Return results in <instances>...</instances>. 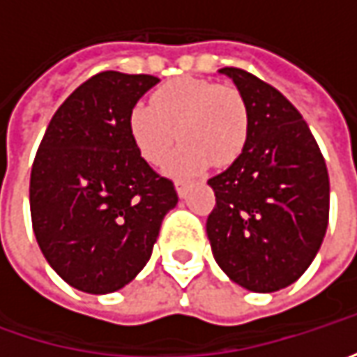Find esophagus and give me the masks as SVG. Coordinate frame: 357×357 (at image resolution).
I'll return each instance as SVG.
<instances>
[{
    "mask_svg": "<svg viewBox=\"0 0 357 357\" xmlns=\"http://www.w3.org/2000/svg\"><path fill=\"white\" fill-rule=\"evenodd\" d=\"M174 188H176L178 197H185L186 188H188V183H186V181H181V178H176V181H174Z\"/></svg>",
    "mask_w": 357,
    "mask_h": 357,
    "instance_id": "esophagus-1",
    "label": "esophagus"
}]
</instances>
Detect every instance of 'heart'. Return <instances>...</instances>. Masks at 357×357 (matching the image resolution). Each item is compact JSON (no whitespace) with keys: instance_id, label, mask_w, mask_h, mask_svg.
I'll use <instances>...</instances> for the list:
<instances>
[{"instance_id":"1","label":"heart","mask_w":357,"mask_h":357,"mask_svg":"<svg viewBox=\"0 0 357 357\" xmlns=\"http://www.w3.org/2000/svg\"><path fill=\"white\" fill-rule=\"evenodd\" d=\"M129 132L139 155L158 165L181 137L165 169L172 174L204 171L211 162L228 167L248 141V107L238 89L208 79L176 77L160 85L151 105L129 113Z\"/></svg>"}]
</instances>
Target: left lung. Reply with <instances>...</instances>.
<instances>
[{"instance_id":"8db88e82","label":"left lung","mask_w":357,"mask_h":357,"mask_svg":"<svg viewBox=\"0 0 357 357\" xmlns=\"http://www.w3.org/2000/svg\"><path fill=\"white\" fill-rule=\"evenodd\" d=\"M248 107V141L227 171L208 181L216 206L206 234L214 260L250 292L294 284L322 246L330 178L306 121L280 91L225 67Z\"/></svg>"}]
</instances>
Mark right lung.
<instances>
[{"instance_id": "obj_1", "label": "right lung", "mask_w": 357, "mask_h": 357, "mask_svg": "<svg viewBox=\"0 0 357 357\" xmlns=\"http://www.w3.org/2000/svg\"><path fill=\"white\" fill-rule=\"evenodd\" d=\"M157 83L119 71L91 77L57 109L35 155V238L49 266L81 292L127 286L178 202L172 181L149 167L129 132L130 109Z\"/></svg>"}]
</instances>
